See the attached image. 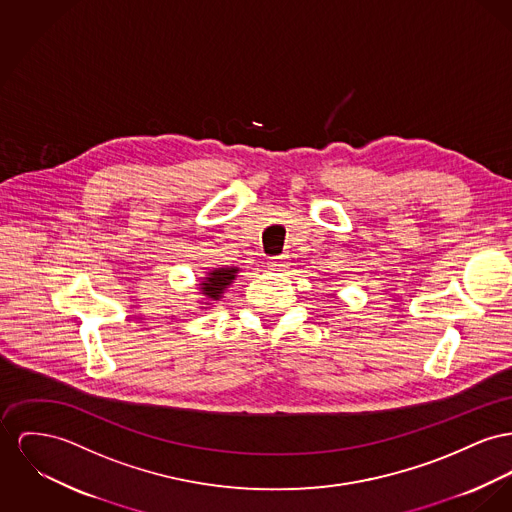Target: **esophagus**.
<instances>
[{"mask_svg":"<svg viewBox=\"0 0 512 512\" xmlns=\"http://www.w3.org/2000/svg\"><path fill=\"white\" fill-rule=\"evenodd\" d=\"M287 260H289V256H287V254L275 256V258L270 260V270H281V268H285V266H287Z\"/></svg>","mask_w":512,"mask_h":512,"instance_id":"obj_1","label":"esophagus"}]
</instances>
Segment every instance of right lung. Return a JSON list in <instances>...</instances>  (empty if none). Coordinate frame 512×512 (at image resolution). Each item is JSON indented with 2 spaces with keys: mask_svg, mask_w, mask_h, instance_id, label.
<instances>
[{
  "mask_svg": "<svg viewBox=\"0 0 512 512\" xmlns=\"http://www.w3.org/2000/svg\"><path fill=\"white\" fill-rule=\"evenodd\" d=\"M237 273H239V268H215L213 272L207 273V277L200 283L202 295L207 297V301H219L223 291L237 277Z\"/></svg>",
  "mask_w": 512,
  "mask_h": 512,
  "instance_id": "add662e5",
  "label": "right lung"
}]
</instances>
